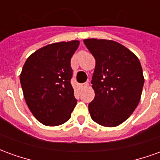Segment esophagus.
Wrapping results in <instances>:
<instances>
[{
    "instance_id": "obj_1",
    "label": "esophagus",
    "mask_w": 160,
    "mask_h": 160,
    "mask_svg": "<svg viewBox=\"0 0 160 160\" xmlns=\"http://www.w3.org/2000/svg\"><path fill=\"white\" fill-rule=\"evenodd\" d=\"M88 87V83H87V82L82 84H78V88H79V89H82V88H85V87Z\"/></svg>"
}]
</instances>
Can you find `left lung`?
I'll return each instance as SVG.
<instances>
[{"instance_id":"left-lung-1","label":"left lung","mask_w":160,"mask_h":160,"mask_svg":"<svg viewBox=\"0 0 160 160\" xmlns=\"http://www.w3.org/2000/svg\"><path fill=\"white\" fill-rule=\"evenodd\" d=\"M96 61L92 78L95 98L89 105L92 119L116 127L130 117L141 100L144 76L134 53L112 40H84Z\"/></svg>"}]
</instances>
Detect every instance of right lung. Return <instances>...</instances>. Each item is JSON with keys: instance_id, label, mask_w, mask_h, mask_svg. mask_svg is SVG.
Segmentation results:
<instances>
[{"instance_id": "obj_1", "label": "right lung", "mask_w": 160, "mask_h": 160, "mask_svg": "<svg viewBox=\"0 0 160 160\" xmlns=\"http://www.w3.org/2000/svg\"><path fill=\"white\" fill-rule=\"evenodd\" d=\"M79 44L78 40L48 44L32 53L23 66L19 80L24 98L43 125L66 122L76 105L70 62Z\"/></svg>"}]
</instances>
